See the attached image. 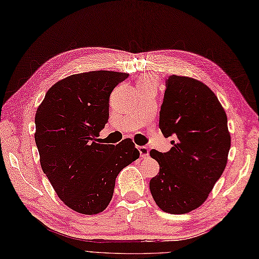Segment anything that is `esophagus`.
<instances>
[{"label": "esophagus", "mask_w": 259, "mask_h": 259, "mask_svg": "<svg viewBox=\"0 0 259 259\" xmlns=\"http://www.w3.org/2000/svg\"><path fill=\"white\" fill-rule=\"evenodd\" d=\"M137 149H138V151H140V155L142 158H147V157L149 156V150L146 146H138Z\"/></svg>", "instance_id": "obj_1"}]
</instances>
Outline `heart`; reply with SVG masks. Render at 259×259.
<instances>
[{"instance_id":"1","label":"heart","mask_w":259,"mask_h":259,"mask_svg":"<svg viewBox=\"0 0 259 259\" xmlns=\"http://www.w3.org/2000/svg\"><path fill=\"white\" fill-rule=\"evenodd\" d=\"M138 89H145V88L149 87H156V80L151 77V75H143L137 81Z\"/></svg>"}]
</instances>
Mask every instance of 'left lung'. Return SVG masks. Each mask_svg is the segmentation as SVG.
<instances>
[{
  "instance_id": "left-lung-1",
  "label": "left lung",
  "mask_w": 259,
  "mask_h": 259,
  "mask_svg": "<svg viewBox=\"0 0 259 259\" xmlns=\"http://www.w3.org/2000/svg\"><path fill=\"white\" fill-rule=\"evenodd\" d=\"M165 137L175 135L168 153L150 150L159 172L149 182L160 210L185 214L198 209L228 163L231 135L228 116L217 96L197 79L172 74L159 113Z\"/></svg>"
}]
</instances>
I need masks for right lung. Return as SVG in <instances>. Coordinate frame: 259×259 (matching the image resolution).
<instances>
[{
    "label": "right lung",
    "instance_id": "1",
    "mask_svg": "<svg viewBox=\"0 0 259 259\" xmlns=\"http://www.w3.org/2000/svg\"><path fill=\"white\" fill-rule=\"evenodd\" d=\"M128 73L98 70L71 74L47 91L35 115L39 161L59 199L92 215L106 209L123 168L140 157L132 140L102 144L113 89Z\"/></svg>",
    "mask_w": 259,
    "mask_h": 259
}]
</instances>
